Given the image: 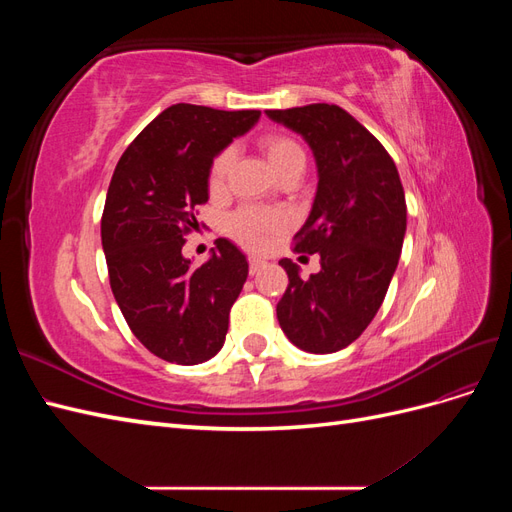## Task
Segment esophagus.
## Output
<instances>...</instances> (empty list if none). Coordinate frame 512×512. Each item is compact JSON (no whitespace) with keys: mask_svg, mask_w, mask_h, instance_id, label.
<instances>
[{"mask_svg":"<svg viewBox=\"0 0 512 512\" xmlns=\"http://www.w3.org/2000/svg\"><path fill=\"white\" fill-rule=\"evenodd\" d=\"M262 267H265V260H260V258H250V273L254 275V273H258Z\"/></svg>","mask_w":512,"mask_h":512,"instance_id":"esophagus-1","label":"esophagus"}]
</instances>
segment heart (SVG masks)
<instances>
[{"mask_svg": "<svg viewBox=\"0 0 512 512\" xmlns=\"http://www.w3.org/2000/svg\"><path fill=\"white\" fill-rule=\"evenodd\" d=\"M260 145L277 175L284 173L286 168L294 164H305V153L301 145L297 141H292L290 136L267 134L262 138ZM230 164H232L230 151H222L220 156L213 160L209 170L211 192H220L224 188ZM282 228H284V220L280 215L271 211H260V209H243L230 220L232 235H235L239 241H243L245 245H252V247H260L269 235H275V232H280Z\"/></svg>", "mask_w": 512, "mask_h": 512, "instance_id": "heart-1", "label": "heart"}]
</instances>
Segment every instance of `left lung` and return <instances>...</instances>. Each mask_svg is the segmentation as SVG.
<instances>
[{
	"label": "left lung",
	"instance_id": "obj_1",
	"mask_svg": "<svg viewBox=\"0 0 512 512\" xmlns=\"http://www.w3.org/2000/svg\"><path fill=\"white\" fill-rule=\"evenodd\" d=\"M297 132L316 160L318 185L294 250L320 254L322 269L303 280L280 260L288 288L277 320L290 342L312 354L350 346L374 320L406 237V194L397 166L359 121L335 104L265 111Z\"/></svg>",
	"mask_w": 512,
	"mask_h": 512
}]
</instances>
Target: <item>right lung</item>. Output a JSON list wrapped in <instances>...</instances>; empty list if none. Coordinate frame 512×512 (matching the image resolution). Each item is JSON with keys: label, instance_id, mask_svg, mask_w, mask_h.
Segmentation results:
<instances>
[{"label": "right lung", "instance_id": "obj_1", "mask_svg": "<svg viewBox=\"0 0 512 512\" xmlns=\"http://www.w3.org/2000/svg\"><path fill=\"white\" fill-rule=\"evenodd\" d=\"M258 119L260 111L168 106L123 151L108 185L102 250L115 301L138 342L168 363H205L224 346L247 258L218 239L192 267L181 247L198 230L213 160Z\"/></svg>", "mask_w": 512, "mask_h": 512}]
</instances>
